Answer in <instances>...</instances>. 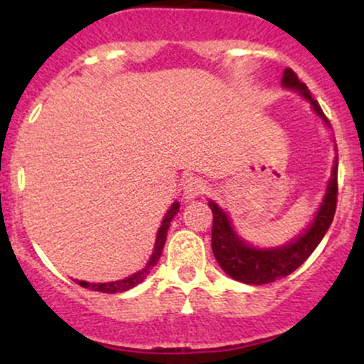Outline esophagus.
I'll list each match as a JSON object with an SVG mask.
<instances>
[{
  "mask_svg": "<svg viewBox=\"0 0 364 364\" xmlns=\"http://www.w3.org/2000/svg\"><path fill=\"white\" fill-rule=\"evenodd\" d=\"M208 190L207 181H203L202 178H190L186 179L185 185H183V196L186 200H195L198 196H202Z\"/></svg>",
  "mask_w": 364,
  "mask_h": 364,
  "instance_id": "obj_1",
  "label": "esophagus"
}]
</instances>
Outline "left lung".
I'll return each mask as SVG.
<instances>
[{
    "mask_svg": "<svg viewBox=\"0 0 364 364\" xmlns=\"http://www.w3.org/2000/svg\"><path fill=\"white\" fill-rule=\"evenodd\" d=\"M281 85L286 90L296 92L303 101L310 104L313 112L323 121L325 127L330 128L328 119L325 118L318 102L313 99L308 87L303 82H299V78L296 77V73L291 68L284 70ZM337 168H339V162H337L336 156L332 174H330L327 183V190H325L318 210L313 215L311 223L308 224L306 229H303V232H299L298 236L281 246L260 248V246H255L250 241L243 240L236 232L228 212L219 203H215L214 200H208V207L214 214L212 252H214V257L219 262L220 269L235 281L253 284V286L274 282L294 272L315 252V248L323 240L325 232L328 231L330 224H332L337 205Z\"/></svg>",
    "mask_w": 364,
    "mask_h": 364,
    "instance_id": "8db88e82",
    "label": "left lung"
}]
</instances>
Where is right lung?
Instances as JSON below:
<instances>
[{"label": "right lung", "instance_id": "1", "mask_svg": "<svg viewBox=\"0 0 364 364\" xmlns=\"http://www.w3.org/2000/svg\"><path fill=\"white\" fill-rule=\"evenodd\" d=\"M179 212V202H174L173 205L168 208L166 212L164 219H162L161 228H159L157 236H156V245H154V252L150 255L147 265L144 269L139 270V272L128 275V277L119 279V281H112V282H85V281H77V284H80L82 287H89L92 291H99V292H107V294H116V292H124L133 289L135 286H139L140 282H144L147 279V275L150 274V270L157 265L159 258H161L162 250H164V243H166V236H168V229L171 225V220L174 219Z\"/></svg>", "mask_w": 364, "mask_h": 364}]
</instances>
